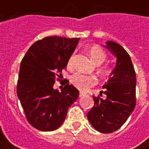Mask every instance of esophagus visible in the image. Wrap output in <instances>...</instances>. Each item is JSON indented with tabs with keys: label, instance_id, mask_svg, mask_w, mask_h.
<instances>
[{
	"label": "esophagus",
	"instance_id": "obj_1",
	"mask_svg": "<svg viewBox=\"0 0 149 149\" xmlns=\"http://www.w3.org/2000/svg\"><path fill=\"white\" fill-rule=\"evenodd\" d=\"M84 93H83V92H80V93H79V96H80V97H82V96H84Z\"/></svg>",
	"mask_w": 149,
	"mask_h": 149
}]
</instances>
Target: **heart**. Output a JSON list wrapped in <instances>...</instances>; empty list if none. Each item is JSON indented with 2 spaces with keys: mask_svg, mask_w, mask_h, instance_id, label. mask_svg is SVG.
<instances>
[{
  "mask_svg": "<svg viewBox=\"0 0 149 149\" xmlns=\"http://www.w3.org/2000/svg\"><path fill=\"white\" fill-rule=\"evenodd\" d=\"M89 54L91 58L93 59L94 62L100 65L102 62L104 61L106 58V54L104 51V49L99 45H93L89 49ZM75 52H73L68 60L67 65L69 68L73 67V61H74ZM70 82L75 87L79 90L86 91L89 88L93 87L97 84V80L96 77L92 75H85L82 73H75L70 78Z\"/></svg>",
  "mask_w": 149,
  "mask_h": 149,
  "instance_id": "obj_1",
  "label": "heart"
}]
</instances>
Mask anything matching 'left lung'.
<instances>
[{"label":"left lung","mask_w":149,"mask_h":149,"mask_svg":"<svg viewBox=\"0 0 149 149\" xmlns=\"http://www.w3.org/2000/svg\"><path fill=\"white\" fill-rule=\"evenodd\" d=\"M104 47L116 57V64L100 93L105 94L106 99L93 96L94 106L87 116L96 130L110 133L120 128L134 110L136 78L130 56L121 45L109 40Z\"/></svg>","instance_id":"left-lung-1"}]
</instances>
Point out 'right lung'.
Listing matches in <instances>:
<instances>
[{"label":"right lung","instance_id":"1","mask_svg":"<svg viewBox=\"0 0 149 149\" xmlns=\"http://www.w3.org/2000/svg\"><path fill=\"white\" fill-rule=\"evenodd\" d=\"M78 42L79 38L45 37L34 43L21 61L17 93L28 121L38 130L58 128L79 97L72 84L61 92L53 88Z\"/></svg>","mask_w":149,"mask_h":149}]
</instances>
